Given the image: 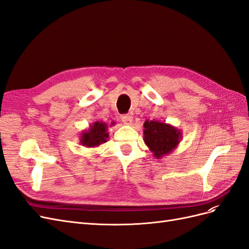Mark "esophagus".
Instances as JSON below:
<instances>
[{
	"mask_svg": "<svg viewBox=\"0 0 249 249\" xmlns=\"http://www.w3.org/2000/svg\"><path fill=\"white\" fill-rule=\"evenodd\" d=\"M122 120H123V123H124V124H132L133 117H132L131 115H129V114L123 115V116H122Z\"/></svg>",
	"mask_w": 249,
	"mask_h": 249,
	"instance_id": "1",
	"label": "esophagus"
}]
</instances>
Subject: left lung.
<instances>
[{
    "instance_id": "1",
    "label": "left lung",
    "mask_w": 249,
    "mask_h": 249,
    "mask_svg": "<svg viewBox=\"0 0 249 249\" xmlns=\"http://www.w3.org/2000/svg\"><path fill=\"white\" fill-rule=\"evenodd\" d=\"M143 127L144 143L156 159H161L162 157L171 154L183 137L180 130L159 120H145Z\"/></svg>"
}]
</instances>
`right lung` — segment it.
<instances>
[{
  "label": "right lung",
  "mask_w": 249,
  "mask_h": 249,
  "mask_svg": "<svg viewBox=\"0 0 249 249\" xmlns=\"http://www.w3.org/2000/svg\"><path fill=\"white\" fill-rule=\"evenodd\" d=\"M115 123H111L110 126L114 125ZM108 124L104 122H95L90 124L87 130L80 134V143L86 147H96L103 143L107 142L109 137Z\"/></svg>",
  "instance_id": "1"
}]
</instances>
